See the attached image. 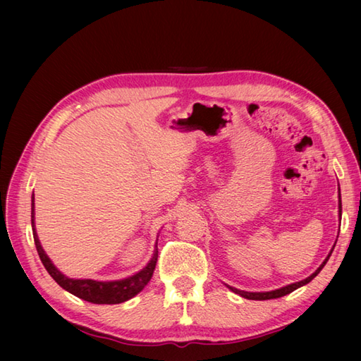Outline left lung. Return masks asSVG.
<instances>
[{"mask_svg":"<svg viewBox=\"0 0 361 361\" xmlns=\"http://www.w3.org/2000/svg\"><path fill=\"white\" fill-rule=\"evenodd\" d=\"M338 201H340V204H338V207H340V219H341V195H340V188H338ZM331 254H332V250H331ZM331 254L328 255V258L324 259V262L322 263V266L318 267V269L312 274V275H309L307 279H305V280H301V281H297V283H292V284H288V286H284V288H280V289H275V290H269V292H246V290H240V289H235V288H232V286H229V289L232 290V292H235V294H238V295H241V297H245V298H247V300H272V298H280V297H283V295H288V294H290L292 290H295V289H298V288H301V286H305V284H307L309 281H312L315 276L320 274V271L323 269L324 267V264H326V262H328L329 259V257H331Z\"/></svg>","mask_w":361,"mask_h":361,"instance_id":"1","label":"left lung"}]
</instances>
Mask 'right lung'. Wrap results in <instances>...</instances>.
Instances as JSON below:
<instances>
[{
    "label": "right lung",
    "mask_w": 361,
    "mask_h": 361,
    "mask_svg": "<svg viewBox=\"0 0 361 361\" xmlns=\"http://www.w3.org/2000/svg\"><path fill=\"white\" fill-rule=\"evenodd\" d=\"M33 197H32V231H33V240H35V246L38 250V255L43 262L46 271L49 275L60 284L63 289L67 292H71L75 297L82 298L86 301H90V303L95 305H118L123 303V301H128L132 297H135L138 292L145 289L146 284L150 281L154 275V269L157 264V257H158V250L155 249L154 257L150 258V262L147 263L146 267H142L140 272L135 275L128 276V279L123 280H116V281H95V280H73L61 274L54 266V263L50 262V258L46 255L44 249L41 247V243L38 240L37 231H35V223H33V219H35V211H33Z\"/></svg>",
    "instance_id": "add662e5"
}]
</instances>
